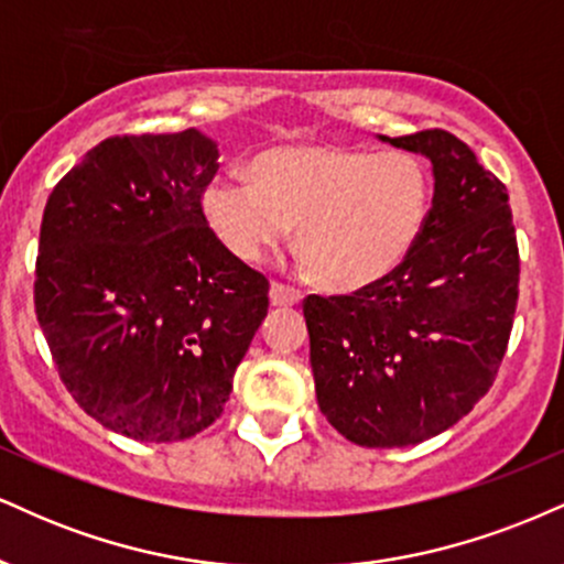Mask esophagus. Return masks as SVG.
Returning a JSON list of instances; mask_svg holds the SVG:
<instances>
[{"label": "esophagus", "mask_w": 564, "mask_h": 564, "mask_svg": "<svg viewBox=\"0 0 564 564\" xmlns=\"http://www.w3.org/2000/svg\"><path fill=\"white\" fill-rule=\"evenodd\" d=\"M269 301H271V306H297V303H301V293L293 288H288V284L271 282Z\"/></svg>", "instance_id": "esophagus-1"}]
</instances>
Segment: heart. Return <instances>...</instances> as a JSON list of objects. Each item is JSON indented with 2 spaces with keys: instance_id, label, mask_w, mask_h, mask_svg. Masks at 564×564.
<instances>
[{
  "instance_id": "heart-1",
  "label": "heart",
  "mask_w": 564,
  "mask_h": 564,
  "mask_svg": "<svg viewBox=\"0 0 564 564\" xmlns=\"http://www.w3.org/2000/svg\"><path fill=\"white\" fill-rule=\"evenodd\" d=\"M253 182L218 176L200 205L218 242L242 263L282 245L297 224L306 267L329 290L354 293L412 256L433 205V178L412 152L284 144L250 163Z\"/></svg>"
}]
</instances>
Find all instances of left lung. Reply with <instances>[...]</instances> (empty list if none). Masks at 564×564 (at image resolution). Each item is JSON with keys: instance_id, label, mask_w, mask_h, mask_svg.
Wrapping results in <instances>:
<instances>
[{"instance_id": "obj_1", "label": "left lung", "mask_w": 564, "mask_h": 564, "mask_svg": "<svg viewBox=\"0 0 564 564\" xmlns=\"http://www.w3.org/2000/svg\"><path fill=\"white\" fill-rule=\"evenodd\" d=\"M433 165L425 231L393 274L354 295H308L316 401L367 448L443 433L499 372L518 308L520 256L505 184L443 129L380 137Z\"/></svg>"}]
</instances>
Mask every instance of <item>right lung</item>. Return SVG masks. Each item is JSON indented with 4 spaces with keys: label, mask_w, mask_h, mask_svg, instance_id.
<instances>
[{
    "label": "right lung",
    "mask_w": 564,
    "mask_h": 564,
    "mask_svg": "<svg viewBox=\"0 0 564 564\" xmlns=\"http://www.w3.org/2000/svg\"><path fill=\"white\" fill-rule=\"evenodd\" d=\"M216 171L218 144L197 129L110 137L46 200L36 319L68 393L126 438L214 425L267 319V276L203 216Z\"/></svg>",
    "instance_id": "right-lung-1"
}]
</instances>
